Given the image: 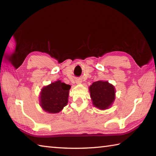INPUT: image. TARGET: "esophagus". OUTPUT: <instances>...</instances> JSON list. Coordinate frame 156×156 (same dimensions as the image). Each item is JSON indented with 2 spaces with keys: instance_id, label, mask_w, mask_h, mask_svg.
I'll return each mask as SVG.
<instances>
[{
  "instance_id": "1",
  "label": "esophagus",
  "mask_w": 156,
  "mask_h": 156,
  "mask_svg": "<svg viewBox=\"0 0 156 156\" xmlns=\"http://www.w3.org/2000/svg\"><path fill=\"white\" fill-rule=\"evenodd\" d=\"M81 83H82L81 80H76V83H77V84H80Z\"/></svg>"
}]
</instances>
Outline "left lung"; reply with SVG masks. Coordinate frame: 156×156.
Listing matches in <instances>:
<instances>
[{
	"instance_id": "left-lung-1",
	"label": "left lung",
	"mask_w": 156,
	"mask_h": 156,
	"mask_svg": "<svg viewBox=\"0 0 156 156\" xmlns=\"http://www.w3.org/2000/svg\"><path fill=\"white\" fill-rule=\"evenodd\" d=\"M92 104L100 110L110 108L115 99V89L108 81L98 80L89 87Z\"/></svg>"
}]
</instances>
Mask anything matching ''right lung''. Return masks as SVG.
<instances>
[{
  "label": "right lung",
  "mask_w": 156,
  "mask_h": 156,
  "mask_svg": "<svg viewBox=\"0 0 156 156\" xmlns=\"http://www.w3.org/2000/svg\"><path fill=\"white\" fill-rule=\"evenodd\" d=\"M71 86L58 80L42 88L40 93V105L44 112L57 113L68 103Z\"/></svg>",
  "instance_id": "right-lung-1"
}]
</instances>
